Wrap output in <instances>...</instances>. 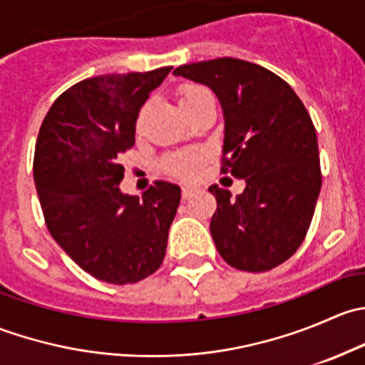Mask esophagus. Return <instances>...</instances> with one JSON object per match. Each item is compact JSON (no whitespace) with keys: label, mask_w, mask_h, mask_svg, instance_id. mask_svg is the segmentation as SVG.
<instances>
[{"label":"esophagus","mask_w":365,"mask_h":365,"mask_svg":"<svg viewBox=\"0 0 365 365\" xmlns=\"http://www.w3.org/2000/svg\"><path fill=\"white\" fill-rule=\"evenodd\" d=\"M194 190H196V187H192V185H183V187H182V197H183V200H187V197L192 196Z\"/></svg>","instance_id":"34e87169"}]
</instances>
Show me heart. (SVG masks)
Listing matches in <instances>:
<instances>
[{
  "label": "heart",
  "instance_id": "heart-1",
  "mask_svg": "<svg viewBox=\"0 0 365 365\" xmlns=\"http://www.w3.org/2000/svg\"><path fill=\"white\" fill-rule=\"evenodd\" d=\"M208 101H213L212 93L205 86H200V84H187V86H183L178 91V102L185 113L192 111L197 106L205 104ZM197 162H200V155L197 153H180V155L169 157L165 160V169L169 173H173V175H187V173H190L196 168Z\"/></svg>",
  "mask_w": 365,
  "mask_h": 365
}]
</instances>
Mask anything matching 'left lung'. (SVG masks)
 <instances>
[{
	"mask_svg": "<svg viewBox=\"0 0 365 365\" xmlns=\"http://www.w3.org/2000/svg\"><path fill=\"white\" fill-rule=\"evenodd\" d=\"M173 73L217 95L224 114L222 171L245 182L235 197L210 185L217 200L210 220L217 251L238 270H272L300 247L322 190L307 109L286 81L251 61L217 58Z\"/></svg>",
	"mask_w": 365,
	"mask_h": 365,
	"instance_id": "1",
	"label": "left lung"
}]
</instances>
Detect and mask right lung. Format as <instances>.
Wrapping results in <instances>:
<instances>
[{
  "instance_id": "add662e5",
  "label": "right lung",
  "mask_w": 365,
  "mask_h": 365,
  "mask_svg": "<svg viewBox=\"0 0 365 365\" xmlns=\"http://www.w3.org/2000/svg\"><path fill=\"white\" fill-rule=\"evenodd\" d=\"M171 68L73 84L51 106L36 139L33 175L47 230L84 272L109 284L141 281L164 261L180 187L159 180L139 197L118 185L139 109Z\"/></svg>"
}]
</instances>
